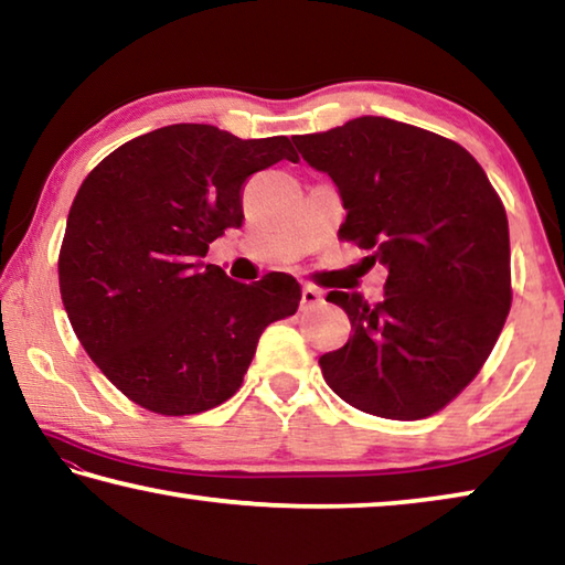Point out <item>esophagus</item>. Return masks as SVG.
<instances>
[{"label": "esophagus", "mask_w": 565, "mask_h": 565, "mask_svg": "<svg viewBox=\"0 0 565 565\" xmlns=\"http://www.w3.org/2000/svg\"><path fill=\"white\" fill-rule=\"evenodd\" d=\"M323 303V294L317 286H303L301 289V309H311V306Z\"/></svg>", "instance_id": "1"}]
</instances>
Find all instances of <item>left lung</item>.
I'll use <instances>...</instances> for the list:
<instances>
[{"label":"left lung","instance_id":"obj_1","mask_svg":"<svg viewBox=\"0 0 565 565\" xmlns=\"http://www.w3.org/2000/svg\"><path fill=\"white\" fill-rule=\"evenodd\" d=\"M347 209L339 236L384 264V301L329 291L353 333L319 359L333 394L381 418L441 411L489 359L511 309L509 218L456 141L386 117L291 137Z\"/></svg>","mask_w":565,"mask_h":565}]
</instances>
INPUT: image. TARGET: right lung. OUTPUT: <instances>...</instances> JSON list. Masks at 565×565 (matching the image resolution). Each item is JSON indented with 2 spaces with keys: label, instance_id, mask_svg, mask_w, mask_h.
I'll use <instances>...</instances> for the list:
<instances>
[{
  "label": "right lung",
  "instance_id": "obj_1",
  "mask_svg": "<svg viewBox=\"0 0 565 565\" xmlns=\"http://www.w3.org/2000/svg\"><path fill=\"white\" fill-rule=\"evenodd\" d=\"M281 159L299 161L286 137L171 124L111 151L76 191L62 301L84 351L134 404L164 416L224 404L264 329L299 309L294 276L242 284L204 262L244 222V181Z\"/></svg>",
  "mask_w": 565,
  "mask_h": 565
}]
</instances>
